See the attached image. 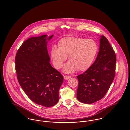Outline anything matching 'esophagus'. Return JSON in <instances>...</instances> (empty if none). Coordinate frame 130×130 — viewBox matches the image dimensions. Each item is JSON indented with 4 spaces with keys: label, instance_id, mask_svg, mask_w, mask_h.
I'll return each instance as SVG.
<instances>
[{
    "label": "esophagus",
    "instance_id": "1",
    "mask_svg": "<svg viewBox=\"0 0 130 130\" xmlns=\"http://www.w3.org/2000/svg\"><path fill=\"white\" fill-rule=\"evenodd\" d=\"M64 78L65 79V80H68L69 78H71V76H69V75H64Z\"/></svg>",
    "mask_w": 130,
    "mask_h": 130
}]
</instances>
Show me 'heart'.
I'll return each mask as SVG.
<instances>
[{"label": "heart", "instance_id": "b5f03b06", "mask_svg": "<svg viewBox=\"0 0 130 130\" xmlns=\"http://www.w3.org/2000/svg\"><path fill=\"white\" fill-rule=\"evenodd\" d=\"M58 48L53 46L50 56L53 65L56 69L63 66L68 56L69 61L64 66L63 71L71 74L77 69L85 71L92 65L98 52V45L92 39L80 37H65L58 43Z\"/></svg>", "mask_w": 130, "mask_h": 130}]
</instances>
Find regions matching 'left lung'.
<instances>
[{"instance_id": "1", "label": "left lung", "mask_w": 130, "mask_h": 130, "mask_svg": "<svg viewBox=\"0 0 130 130\" xmlns=\"http://www.w3.org/2000/svg\"><path fill=\"white\" fill-rule=\"evenodd\" d=\"M98 55L93 65L78 75L77 99L83 103L92 104L102 99L108 92L115 75L116 56L108 39H99Z\"/></svg>"}]
</instances>
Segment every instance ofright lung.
I'll return each mask as SVG.
<instances>
[{
  "label": "right lung",
  "mask_w": 130,
  "mask_h": 130,
  "mask_svg": "<svg viewBox=\"0 0 130 130\" xmlns=\"http://www.w3.org/2000/svg\"><path fill=\"white\" fill-rule=\"evenodd\" d=\"M53 36L28 38L19 47L15 59L20 86L34 102L46 107L58 102L63 82V75L49 62L47 43Z\"/></svg>",
  "instance_id": "right-lung-1"
}]
</instances>
